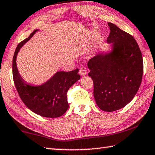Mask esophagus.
I'll list each match as a JSON object with an SVG mask.
<instances>
[{"label":"esophagus","instance_id":"esophagus-1","mask_svg":"<svg viewBox=\"0 0 155 155\" xmlns=\"http://www.w3.org/2000/svg\"><path fill=\"white\" fill-rule=\"evenodd\" d=\"M79 73H80V74L81 75L84 76V75H86V73H87V71H86V68H84V67H82V68H80V71H79Z\"/></svg>","mask_w":155,"mask_h":155}]
</instances>
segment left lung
Wrapping results in <instances>:
<instances>
[{
	"instance_id": "left-lung-1",
	"label": "left lung",
	"mask_w": 155,
	"mask_h": 155,
	"mask_svg": "<svg viewBox=\"0 0 155 155\" xmlns=\"http://www.w3.org/2000/svg\"><path fill=\"white\" fill-rule=\"evenodd\" d=\"M109 54H97L88 62L94 84V97L100 109L114 112L134 99L142 80L143 58L136 41L115 24L108 22Z\"/></svg>"
}]
</instances>
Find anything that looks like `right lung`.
Here are the masks:
<instances>
[{
	"mask_svg": "<svg viewBox=\"0 0 155 155\" xmlns=\"http://www.w3.org/2000/svg\"><path fill=\"white\" fill-rule=\"evenodd\" d=\"M18 45L13 57V78L19 96L26 106L38 115L47 118H58L69 107L67 91L80 80L78 69L71 71L57 72L50 80L39 86L28 85L22 80L16 67V56L20 48L31 39L35 32Z\"/></svg>",
	"mask_w": 155,
	"mask_h": 155,
	"instance_id": "obj_1",
	"label": "right lung"
}]
</instances>
